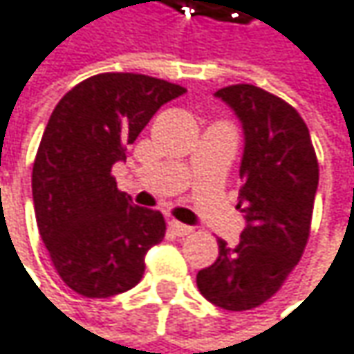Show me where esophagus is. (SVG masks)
Masks as SVG:
<instances>
[{
	"label": "esophagus",
	"mask_w": 354,
	"mask_h": 354,
	"mask_svg": "<svg viewBox=\"0 0 354 354\" xmlns=\"http://www.w3.org/2000/svg\"><path fill=\"white\" fill-rule=\"evenodd\" d=\"M170 229H172V233H174V235H178V237L190 235V233L194 231L190 225H184V223H178V221H170Z\"/></svg>",
	"instance_id": "34e87169"
}]
</instances>
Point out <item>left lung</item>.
Masks as SVG:
<instances>
[{"label":"left lung","instance_id":"left-lung-1","mask_svg":"<svg viewBox=\"0 0 354 354\" xmlns=\"http://www.w3.org/2000/svg\"><path fill=\"white\" fill-rule=\"evenodd\" d=\"M243 129L239 209L245 218L235 249L218 241L216 261L196 273L201 294L218 308L241 312L263 304L281 288L304 253L318 162L298 111L253 84L214 93Z\"/></svg>","mask_w":354,"mask_h":354}]
</instances>
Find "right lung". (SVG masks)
<instances>
[{
    "label": "right lung",
    "mask_w": 354,
    "mask_h": 354,
    "mask_svg": "<svg viewBox=\"0 0 354 354\" xmlns=\"http://www.w3.org/2000/svg\"><path fill=\"white\" fill-rule=\"evenodd\" d=\"M184 93L153 77L105 73L71 88L50 115L32 170L34 210L56 272L77 294L131 290L145 253L164 239L162 212L119 192L111 168L156 111Z\"/></svg>",
    "instance_id": "1"
}]
</instances>
